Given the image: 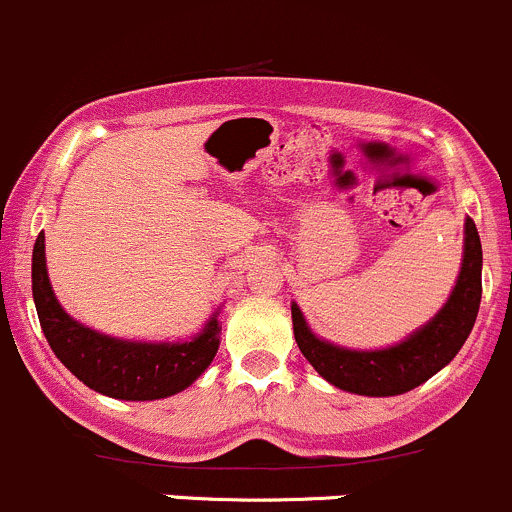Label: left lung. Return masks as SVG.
I'll use <instances>...</instances> for the list:
<instances>
[{
  "label": "left lung",
  "mask_w": 512,
  "mask_h": 512,
  "mask_svg": "<svg viewBox=\"0 0 512 512\" xmlns=\"http://www.w3.org/2000/svg\"><path fill=\"white\" fill-rule=\"evenodd\" d=\"M483 249L476 224H463V258L456 286L439 313L397 345L377 350L342 347L315 335L298 303H291L293 335L305 360L342 392L362 397H397L419 387L458 355L481 305Z\"/></svg>",
  "instance_id": "obj_1"
}]
</instances>
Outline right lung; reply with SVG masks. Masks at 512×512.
Returning a JSON list of instances; mask_svg holds the SVG:
<instances>
[{"label": "right lung", "instance_id": "1", "mask_svg": "<svg viewBox=\"0 0 512 512\" xmlns=\"http://www.w3.org/2000/svg\"><path fill=\"white\" fill-rule=\"evenodd\" d=\"M31 293L54 355L86 387L125 402H152L182 392L212 365L221 342L219 310L189 340H125L98 333L63 310L49 281L44 231L31 254Z\"/></svg>", "mask_w": 512, "mask_h": 512}]
</instances>
